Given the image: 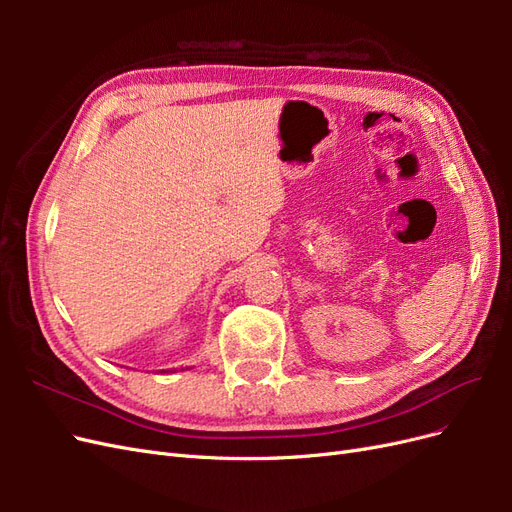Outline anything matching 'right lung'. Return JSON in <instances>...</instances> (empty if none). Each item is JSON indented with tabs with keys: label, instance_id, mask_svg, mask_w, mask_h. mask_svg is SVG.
<instances>
[{
	"label": "right lung",
	"instance_id": "add662e5",
	"mask_svg": "<svg viewBox=\"0 0 512 512\" xmlns=\"http://www.w3.org/2000/svg\"><path fill=\"white\" fill-rule=\"evenodd\" d=\"M185 369H188V367H185ZM164 371V369H162ZM170 371H177V369H170ZM181 371H183V367H181Z\"/></svg>",
	"mask_w": 512,
	"mask_h": 512
}]
</instances>
